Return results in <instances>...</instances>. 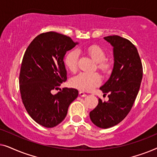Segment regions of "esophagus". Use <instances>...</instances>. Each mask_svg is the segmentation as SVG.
I'll use <instances>...</instances> for the list:
<instances>
[{"mask_svg":"<svg viewBox=\"0 0 157 157\" xmlns=\"http://www.w3.org/2000/svg\"><path fill=\"white\" fill-rule=\"evenodd\" d=\"M79 95H80L81 97H85V96H86V94H85L84 92L83 91H80L79 92Z\"/></svg>","mask_w":157,"mask_h":157,"instance_id":"1","label":"esophagus"}]
</instances>
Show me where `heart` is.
<instances>
[{
	"label": "heart",
	"instance_id": "heart-1",
	"mask_svg": "<svg viewBox=\"0 0 157 157\" xmlns=\"http://www.w3.org/2000/svg\"><path fill=\"white\" fill-rule=\"evenodd\" d=\"M87 52L94 61L97 63V68L102 72L106 73L110 70L111 65L106 61V54L105 51L97 45H92L87 48ZM79 53L77 50L70 51L66 55L64 60L66 66L72 72H75L78 68ZM101 82V78L98 74H89L81 72L73 77L71 80V86L81 91H91Z\"/></svg>",
	"mask_w": 157,
	"mask_h": 157
}]
</instances>
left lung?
I'll list each match as a JSON object with an SVG mask.
<instances>
[{
    "instance_id": "obj_1",
    "label": "left lung",
    "mask_w": 157,
    "mask_h": 157,
    "mask_svg": "<svg viewBox=\"0 0 157 157\" xmlns=\"http://www.w3.org/2000/svg\"><path fill=\"white\" fill-rule=\"evenodd\" d=\"M113 50V68L110 78L100 89L109 94V101L98 104L89 113L98 127L108 128L120 123L129 113L139 93L143 68L138 51L130 40L119 36L104 38Z\"/></svg>"
}]
</instances>
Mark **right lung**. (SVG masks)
<instances>
[{
	"mask_svg": "<svg viewBox=\"0 0 157 157\" xmlns=\"http://www.w3.org/2000/svg\"><path fill=\"white\" fill-rule=\"evenodd\" d=\"M77 44L68 36L47 32L36 36L23 56L19 76L22 101L30 117L46 128L61 123L78 96V90L68 88L51 93L67 79L63 59Z\"/></svg>",
	"mask_w": 157,
	"mask_h": 157,
	"instance_id": "obj_1",
	"label": "right lung"
}]
</instances>
